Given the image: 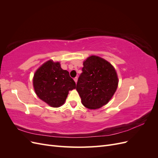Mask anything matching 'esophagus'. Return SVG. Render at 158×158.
I'll use <instances>...</instances> for the list:
<instances>
[{"label": "esophagus", "mask_w": 158, "mask_h": 158, "mask_svg": "<svg viewBox=\"0 0 158 158\" xmlns=\"http://www.w3.org/2000/svg\"><path fill=\"white\" fill-rule=\"evenodd\" d=\"M74 82L76 83L77 82V81H78V77H75L74 78Z\"/></svg>", "instance_id": "34e87169"}]
</instances>
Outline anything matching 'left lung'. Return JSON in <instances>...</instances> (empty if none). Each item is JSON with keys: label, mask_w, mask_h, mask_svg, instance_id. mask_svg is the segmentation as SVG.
<instances>
[{"label": "left lung", "mask_w": 158, "mask_h": 158, "mask_svg": "<svg viewBox=\"0 0 158 158\" xmlns=\"http://www.w3.org/2000/svg\"><path fill=\"white\" fill-rule=\"evenodd\" d=\"M83 65L76 90L85 107L99 109L109 102L117 88L116 71L109 62L97 56L88 57Z\"/></svg>", "instance_id": "8db88e82"}]
</instances>
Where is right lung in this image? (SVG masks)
Listing matches in <instances>:
<instances>
[{
    "mask_svg": "<svg viewBox=\"0 0 158 158\" xmlns=\"http://www.w3.org/2000/svg\"><path fill=\"white\" fill-rule=\"evenodd\" d=\"M33 84L37 96L53 107L61 106L69 91L76 88V83L69 72L62 69L59 62L52 60L46 62L37 69Z\"/></svg>",
    "mask_w": 158,
    "mask_h": 158,
    "instance_id": "obj_1",
    "label": "right lung"
}]
</instances>
